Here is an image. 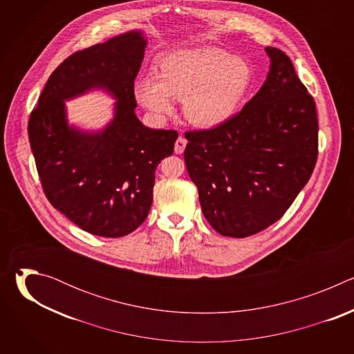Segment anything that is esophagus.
Listing matches in <instances>:
<instances>
[{
    "label": "esophagus",
    "instance_id": "34e87169",
    "mask_svg": "<svg viewBox=\"0 0 354 354\" xmlns=\"http://www.w3.org/2000/svg\"><path fill=\"white\" fill-rule=\"evenodd\" d=\"M186 138L185 137H178V140H176V142H175V153L176 154H182L183 153V149H185V147H186Z\"/></svg>",
    "mask_w": 354,
    "mask_h": 354
}]
</instances>
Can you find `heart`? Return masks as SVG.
I'll return each instance as SVG.
<instances>
[{
	"label": "heart",
	"mask_w": 354,
	"mask_h": 354,
	"mask_svg": "<svg viewBox=\"0 0 354 354\" xmlns=\"http://www.w3.org/2000/svg\"><path fill=\"white\" fill-rule=\"evenodd\" d=\"M250 84L246 60L218 47H190L162 56L156 78L145 77L134 84V96L157 119L174 113V99L182 100L183 116L190 124L213 129L236 113Z\"/></svg>",
	"instance_id": "heart-1"
}]
</instances>
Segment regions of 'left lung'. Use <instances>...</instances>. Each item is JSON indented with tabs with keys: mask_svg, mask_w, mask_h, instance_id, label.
<instances>
[{
	"mask_svg": "<svg viewBox=\"0 0 354 354\" xmlns=\"http://www.w3.org/2000/svg\"><path fill=\"white\" fill-rule=\"evenodd\" d=\"M265 50L266 81L242 111L218 127L185 133V162L201 210L224 236L245 238L276 223L318 157L314 99L281 50Z\"/></svg>",
	"mask_w": 354,
	"mask_h": 354,
	"instance_id": "1",
	"label": "left lung"
}]
</instances>
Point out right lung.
<instances>
[{
  "instance_id": "add662e5",
  "label": "right lung",
  "mask_w": 354,
  "mask_h": 354,
  "mask_svg": "<svg viewBox=\"0 0 354 354\" xmlns=\"http://www.w3.org/2000/svg\"><path fill=\"white\" fill-rule=\"evenodd\" d=\"M147 39L130 30L66 59L47 80L28 133L46 197L81 230L119 238L138 228L153 205L158 164L172 156L175 130L136 116L134 80ZM104 90L117 102L100 131L68 124L65 100Z\"/></svg>"
}]
</instances>
